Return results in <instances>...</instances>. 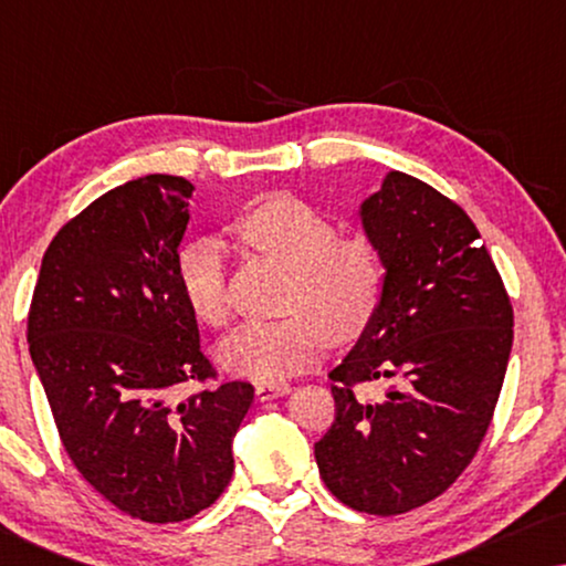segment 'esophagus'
<instances>
[{"mask_svg": "<svg viewBox=\"0 0 566 566\" xmlns=\"http://www.w3.org/2000/svg\"><path fill=\"white\" fill-rule=\"evenodd\" d=\"M291 386L285 381H260L254 386V397L260 401H268V399H275V397H283V394H289Z\"/></svg>", "mask_w": 566, "mask_h": 566, "instance_id": "1", "label": "esophagus"}]
</instances>
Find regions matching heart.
Listing matches in <instances>:
<instances>
[{
	"instance_id": "1",
	"label": "heart",
	"mask_w": 566,
	"mask_h": 566,
	"mask_svg": "<svg viewBox=\"0 0 566 566\" xmlns=\"http://www.w3.org/2000/svg\"><path fill=\"white\" fill-rule=\"evenodd\" d=\"M237 234L296 273L291 316L247 322L219 347L221 366L258 381L306 368L332 337H358L384 298L386 265L368 237H339L337 223L293 196L270 198L237 223ZM177 281L200 322H229V254L219 237H198L177 254Z\"/></svg>"
}]
</instances>
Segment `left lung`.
<instances>
[{
	"mask_svg": "<svg viewBox=\"0 0 566 566\" xmlns=\"http://www.w3.org/2000/svg\"><path fill=\"white\" fill-rule=\"evenodd\" d=\"M386 265L384 298L329 370L335 420L314 443L327 490L370 515L428 505L490 430L513 347V304L467 211L412 175L360 208ZM381 380L378 400L360 385Z\"/></svg>",
	"mask_w": 566,
	"mask_h": 566,
	"instance_id": "1",
	"label": "left lung"
}]
</instances>
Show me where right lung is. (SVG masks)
Here are the masks:
<instances>
[{
    "mask_svg": "<svg viewBox=\"0 0 566 566\" xmlns=\"http://www.w3.org/2000/svg\"><path fill=\"white\" fill-rule=\"evenodd\" d=\"M185 177L130 180L66 221L30 301V358L64 451L92 490L136 521L180 523L234 474L247 381H219L177 281ZM201 389L179 397L182 382Z\"/></svg>",
    "mask_w": 566,
    "mask_h": 566,
    "instance_id": "1",
    "label": "right lung"
}]
</instances>
